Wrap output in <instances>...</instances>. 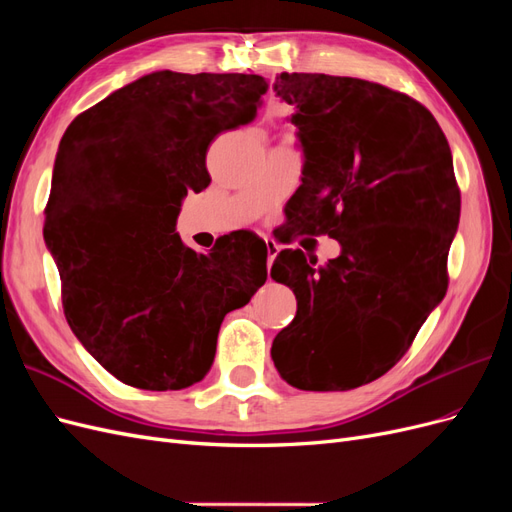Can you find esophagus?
Instances as JSON below:
<instances>
[{
	"instance_id": "esophagus-1",
	"label": "esophagus",
	"mask_w": 512,
	"mask_h": 512,
	"mask_svg": "<svg viewBox=\"0 0 512 512\" xmlns=\"http://www.w3.org/2000/svg\"><path fill=\"white\" fill-rule=\"evenodd\" d=\"M267 243V267L271 269V265H273V260H275V256H277V252H280V247L275 245V241H265Z\"/></svg>"
}]
</instances>
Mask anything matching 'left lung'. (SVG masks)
Instances as JSON below:
<instances>
[{
	"label": "left lung",
	"mask_w": 512,
	"mask_h": 512,
	"mask_svg": "<svg viewBox=\"0 0 512 512\" xmlns=\"http://www.w3.org/2000/svg\"><path fill=\"white\" fill-rule=\"evenodd\" d=\"M273 91L294 106L305 156L286 218L342 254L322 267L277 254L271 277L297 316L271 356L301 391H350L384 376L444 299L461 211L451 147L421 102L378 83L282 72Z\"/></svg>",
	"instance_id": "8db88e82"
}]
</instances>
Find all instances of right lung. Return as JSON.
I'll return each instance as SVG.
<instances>
[{
	"label": "right lung",
	"mask_w": 512,
	"mask_h": 512,
	"mask_svg": "<svg viewBox=\"0 0 512 512\" xmlns=\"http://www.w3.org/2000/svg\"><path fill=\"white\" fill-rule=\"evenodd\" d=\"M258 74L160 70L113 91L61 138L44 241L72 333L123 384L188 389L207 376L224 316L267 282V245L237 232L198 254L175 232L211 183L207 149L256 117Z\"/></svg>",
	"instance_id": "1"
}]
</instances>
